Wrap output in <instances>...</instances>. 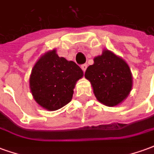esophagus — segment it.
Returning <instances> with one entry per match:
<instances>
[{"label":"esophagus","instance_id":"1","mask_svg":"<svg viewBox=\"0 0 154 154\" xmlns=\"http://www.w3.org/2000/svg\"><path fill=\"white\" fill-rule=\"evenodd\" d=\"M81 67H82V71L83 72H85V71L87 70V64H82V66H81Z\"/></svg>","mask_w":154,"mask_h":154}]
</instances>
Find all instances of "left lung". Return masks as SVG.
<instances>
[{
    "mask_svg": "<svg viewBox=\"0 0 154 154\" xmlns=\"http://www.w3.org/2000/svg\"><path fill=\"white\" fill-rule=\"evenodd\" d=\"M85 77L91 82L97 100L107 106L121 103L132 88L128 64L109 50L94 58V64L87 67Z\"/></svg>",
    "mask_w": 154,
    "mask_h": 154,
    "instance_id": "left-lung-1",
    "label": "left lung"
}]
</instances>
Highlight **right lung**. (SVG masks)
I'll return each mask as SVG.
<instances>
[{
    "label": "right lung",
    "mask_w": 154,
    "mask_h": 154,
    "mask_svg": "<svg viewBox=\"0 0 154 154\" xmlns=\"http://www.w3.org/2000/svg\"><path fill=\"white\" fill-rule=\"evenodd\" d=\"M83 76L72 61L58 57L56 50L43 55L33 67L29 87L36 102L48 110H56L69 103L75 84Z\"/></svg>",
    "instance_id": "obj_1"
}]
</instances>
